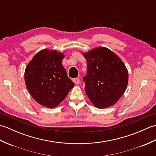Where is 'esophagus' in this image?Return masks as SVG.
Wrapping results in <instances>:
<instances>
[{
    "instance_id": "1",
    "label": "esophagus",
    "mask_w": 156,
    "mask_h": 156,
    "mask_svg": "<svg viewBox=\"0 0 156 156\" xmlns=\"http://www.w3.org/2000/svg\"><path fill=\"white\" fill-rule=\"evenodd\" d=\"M72 81L74 82L76 84H80V79L78 78H73Z\"/></svg>"
}]
</instances>
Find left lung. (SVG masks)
Instances as JSON below:
<instances>
[{
    "instance_id": "left-lung-1",
    "label": "left lung",
    "mask_w": 156,
    "mask_h": 156,
    "mask_svg": "<svg viewBox=\"0 0 156 156\" xmlns=\"http://www.w3.org/2000/svg\"><path fill=\"white\" fill-rule=\"evenodd\" d=\"M84 55L88 71L83 80L88 97L100 108L114 105L127 86L128 72L123 62L113 52L102 47Z\"/></svg>"
}]
</instances>
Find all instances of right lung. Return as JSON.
<instances>
[{
	"label": "right lung",
	"mask_w": 156,
	"mask_h": 156,
	"mask_svg": "<svg viewBox=\"0 0 156 156\" xmlns=\"http://www.w3.org/2000/svg\"><path fill=\"white\" fill-rule=\"evenodd\" d=\"M64 55L44 49L29 63L25 72L26 87L38 103L54 108L66 97L74 87L62 64Z\"/></svg>",
	"instance_id": "1"
}]
</instances>
